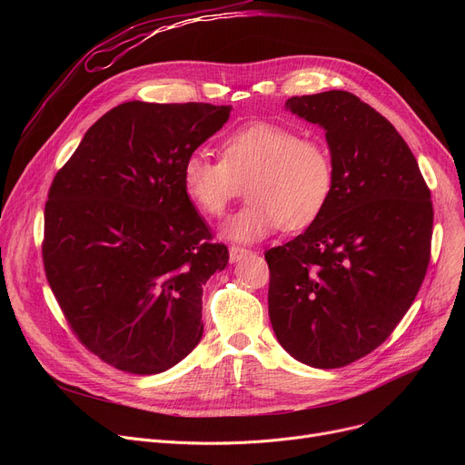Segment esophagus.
Segmentation results:
<instances>
[{"label":"esophagus","instance_id":"34e87169","mask_svg":"<svg viewBox=\"0 0 465 465\" xmlns=\"http://www.w3.org/2000/svg\"><path fill=\"white\" fill-rule=\"evenodd\" d=\"M252 254V251H249V249H245V247H239V245H232L230 247V262H241V260H245L247 256H251Z\"/></svg>","mask_w":465,"mask_h":465}]
</instances>
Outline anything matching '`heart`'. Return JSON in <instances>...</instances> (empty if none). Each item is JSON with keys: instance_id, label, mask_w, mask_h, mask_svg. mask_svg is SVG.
<instances>
[{"instance_id": "obj_1", "label": "heart", "mask_w": 465, "mask_h": 465, "mask_svg": "<svg viewBox=\"0 0 465 465\" xmlns=\"http://www.w3.org/2000/svg\"><path fill=\"white\" fill-rule=\"evenodd\" d=\"M220 160L203 153L186 156L181 181L190 203L218 218L247 183L251 203L223 228L233 241H258L281 226L309 228L324 213L333 192V162L326 146L296 130L252 122L220 141Z\"/></svg>"}]
</instances>
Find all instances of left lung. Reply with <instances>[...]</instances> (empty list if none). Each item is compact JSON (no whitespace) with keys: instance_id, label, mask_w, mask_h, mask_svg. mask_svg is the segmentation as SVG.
I'll return each mask as SVG.
<instances>
[{"instance_id":"left-lung-1","label":"left lung","mask_w":465,"mask_h":465,"mask_svg":"<svg viewBox=\"0 0 465 465\" xmlns=\"http://www.w3.org/2000/svg\"><path fill=\"white\" fill-rule=\"evenodd\" d=\"M286 109L326 130L333 192L316 223L265 252L270 319L286 352L335 370L382 345L417 298L431 193L403 137L354 94L294 95Z\"/></svg>"}]
</instances>
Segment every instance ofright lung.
I'll use <instances>...</instances> for the list:
<instances>
[{
    "instance_id": "add662e5",
    "label": "right lung",
    "mask_w": 465,
    "mask_h": 465,
    "mask_svg": "<svg viewBox=\"0 0 465 465\" xmlns=\"http://www.w3.org/2000/svg\"><path fill=\"white\" fill-rule=\"evenodd\" d=\"M230 111L122 104L84 134L48 190L46 281L71 331L120 371L162 373L203 335V284L230 254L186 198L181 169Z\"/></svg>"
}]
</instances>
